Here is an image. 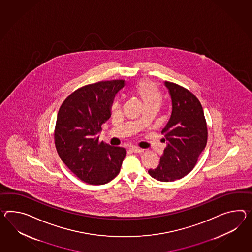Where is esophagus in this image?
Segmentation results:
<instances>
[{
    "mask_svg": "<svg viewBox=\"0 0 252 252\" xmlns=\"http://www.w3.org/2000/svg\"><path fill=\"white\" fill-rule=\"evenodd\" d=\"M129 149H130V151H132V152H134V153H143V152H144L143 149L136 148V147H131Z\"/></svg>",
    "mask_w": 252,
    "mask_h": 252,
    "instance_id": "obj_1",
    "label": "esophagus"
}]
</instances>
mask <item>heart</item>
<instances>
[{
	"label": "heart",
	"mask_w": 252,
	"mask_h": 252,
	"mask_svg": "<svg viewBox=\"0 0 252 252\" xmlns=\"http://www.w3.org/2000/svg\"><path fill=\"white\" fill-rule=\"evenodd\" d=\"M135 92L145 106L158 105L162 102V94L159 88L149 80H142L138 82L135 86ZM111 110L117 111L120 108V100L116 97L112 101L110 105Z\"/></svg>",
	"instance_id": "obj_1"
}]
</instances>
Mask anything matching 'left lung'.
Returning a JSON list of instances; mask_svg holds the SVG:
<instances>
[{
    "mask_svg": "<svg viewBox=\"0 0 252 252\" xmlns=\"http://www.w3.org/2000/svg\"><path fill=\"white\" fill-rule=\"evenodd\" d=\"M172 99V114L162 130L167 146L160 164L149 169L152 178L171 182L184 178L196 166L208 142V126L202 105L196 95L178 84L166 81Z\"/></svg>",
    "mask_w": 252,
    "mask_h": 252,
    "instance_id": "obj_1",
    "label": "left lung"
}]
</instances>
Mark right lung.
<instances>
[{
  "label": "right lung",
  "instance_id": "add662e5",
  "mask_svg": "<svg viewBox=\"0 0 252 252\" xmlns=\"http://www.w3.org/2000/svg\"><path fill=\"white\" fill-rule=\"evenodd\" d=\"M125 80L82 86L61 104L54 138L62 161L82 181L103 185L117 177L126 151L99 141L97 133L110 117V105Z\"/></svg>",
  "mask_w": 252,
  "mask_h": 252
}]
</instances>
